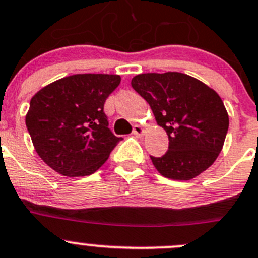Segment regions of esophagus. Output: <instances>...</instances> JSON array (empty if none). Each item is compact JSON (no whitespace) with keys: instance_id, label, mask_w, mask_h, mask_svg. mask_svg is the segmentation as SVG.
Returning a JSON list of instances; mask_svg holds the SVG:
<instances>
[{"instance_id":"obj_1","label":"esophagus","mask_w":258,"mask_h":258,"mask_svg":"<svg viewBox=\"0 0 258 258\" xmlns=\"http://www.w3.org/2000/svg\"><path fill=\"white\" fill-rule=\"evenodd\" d=\"M133 134L137 137H142L144 134V129L141 125H134L133 126Z\"/></svg>"}]
</instances>
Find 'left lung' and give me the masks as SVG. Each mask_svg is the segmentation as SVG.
I'll use <instances>...</instances> for the list:
<instances>
[{
    "instance_id": "8db88e82",
    "label": "left lung",
    "mask_w": 258,
    "mask_h": 258,
    "mask_svg": "<svg viewBox=\"0 0 258 258\" xmlns=\"http://www.w3.org/2000/svg\"><path fill=\"white\" fill-rule=\"evenodd\" d=\"M132 87L146 100L168 136V151L151 156L171 180H191L209 168L224 144L229 117L219 95L205 83L178 72L142 73Z\"/></svg>"
}]
</instances>
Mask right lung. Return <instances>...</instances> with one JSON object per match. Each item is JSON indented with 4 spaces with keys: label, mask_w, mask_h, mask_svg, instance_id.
<instances>
[{
    "label": "right lung",
    "mask_w": 258,
    "mask_h": 258,
    "mask_svg": "<svg viewBox=\"0 0 258 258\" xmlns=\"http://www.w3.org/2000/svg\"><path fill=\"white\" fill-rule=\"evenodd\" d=\"M120 81L117 75H73L34 95L26 127L36 153L55 172L68 177L96 172L122 141L104 112Z\"/></svg>",
    "instance_id": "add662e5"
}]
</instances>
